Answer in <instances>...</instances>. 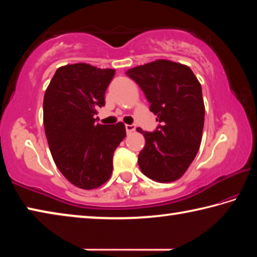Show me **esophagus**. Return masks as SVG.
Here are the masks:
<instances>
[{
  "label": "esophagus",
  "instance_id": "esophagus-1",
  "mask_svg": "<svg viewBox=\"0 0 257 257\" xmlns=\"http://www.w3.org/2000/svg\"><path fill=\"white\" fill-rule=\"evenodd\" d=\"M135 130H136V127L134 124H125V132H127V134H132Z\"/></svg>",
  "mask_w": 257,
  "mask_h": 257
}]
</instances>
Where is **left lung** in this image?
I'll return each instance as SVG.
<instances>
[{
    "label": "left lung",
    "instance_id": "left-lung-1",
    "mask_svg": "<svg viewBox=\"0 0 257 257\" xmlns=\"http://www.w3.org/2000/svg\"><path fill=\"white\" fill-rule=\"evenodd\" d=\"M125 75L141 87L161 123L153 133L137 128L146 141L138 155L139 168L158 182L179 179L202 142L205 106L201 84L189 67L169 60L129 69Z\"/></svg>",
    "mask_w": 257,
    "mask_h": 257
}]
</instances>
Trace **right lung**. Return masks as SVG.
<instances>
[{
	"label": "right lung",
	"instance_id": "1",
	"mask_svg": "<svg viewBox=\"0 0 257 257\" xmlns=\"http://www.w3.org/2000/svg\"><path fill=\"white\" fill-rule=\"evenodd\" d=\"M114 69L87 63L60 67L47 86L43 121L52 158L61 173L81 189L110 179L113 153L125 137L122 122L101 124L94 118L105 104Z\"/></svg>",
	"mask_w": 257,
	"mask_h": 257
}]
</instances>
